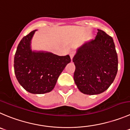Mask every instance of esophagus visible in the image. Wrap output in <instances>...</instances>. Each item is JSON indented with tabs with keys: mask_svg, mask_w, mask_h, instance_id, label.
Returning a JSON list of instances; mask_svg holds the SVG:
<instances>
[{
	"mask_svg": "<svg viewBox=\"0 0 130 130\" xmlns=\"http://www.w3.org/2000/svg\"><path fill=\"white\" fill-rule=\"evenodd\" d=\"M75 52L74 51L71 52L70 53V57H71V60H72L73 58V57H74V55H75Z\"/></svg>",
	"mask_w": 130,
	"mask_h": 130,
	"instance_id": "esophagus-1",
	"label": "esophagus"
}]
</instances>
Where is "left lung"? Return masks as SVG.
<instances>
[{
    "label": "left lung",
    "mask_w": 130,
    "mask_h": 130,
    "mask_svg": "<svg viewBox=\"0 0 130 130\" xmlns=\"http://www.w3.org/2000/svg\"><path fill=\"white\" fill-rule=\"evenodd\" d=\"M94 39L77 49L73 59L74 80L82 93L98 94L108 89L116 78L118 58L112 38L98 29Z\"/></svg>",
    "instance_id": "obj_1"
}]
</instances>
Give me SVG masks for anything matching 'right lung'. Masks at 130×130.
<instances>
[{
	"mask_svg": "<svg viewBox=\"0 0 130 130\" xmlns=\"http://www.w3.org/2000/svg\"><path fill=\"white\" fill-rule=\"evenodd\" d=\"M35 31L23 37L18 44L14 55V73L26 91L44 94L52 91L71 59L69 55L59 56L47 52L32 51L30 43Z\"/></svg>",
	"mask_w": 130,
	"mask_h": 130,
	"instance_id": "obj_1",
	"label": "right lung"
}]
</instances>
